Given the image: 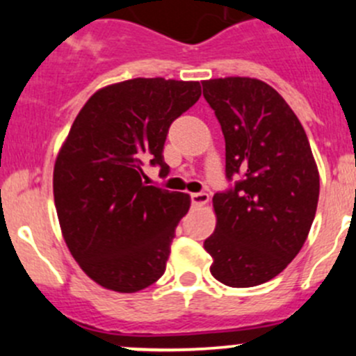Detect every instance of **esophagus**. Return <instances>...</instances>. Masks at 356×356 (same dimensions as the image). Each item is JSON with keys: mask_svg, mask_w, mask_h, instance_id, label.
Listing matches in <instances>:
<instances>
[{"mask_svg": "<svg viewBox=\"0 0 356 356\" xmlns=\"http://www.w3.org/2000/svg\"><path fill=\"white\" fill-rule=\"evenodd\" d=\"M208 200H210V196L207 193H191L193 207H203L208 203Z\"/></svg>", "mask_w": 356, "mask_h": 356, "instance_id": "34e87169", "label": "esophagus"}]
</instances>
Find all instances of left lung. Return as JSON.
<instances>
[{
	"instance_id": "left-lung-1",
	"label": "left lung",
	"mask_w": 356,
	"mask_h": 356,
	"mask_svg": "<svg viewBox=\"0 0 356 356\" xmlns=\"http://www.w3.org/2000/svg\"><path fill=\"white\" fill-rule=\"evenodd\" d=\"M201 84L225 139V177H239L213 196L210 272L231 288H253L281 274L307 241L317 165L303 125L274 88L250 77Z\"/></svg>"
}]
</instances>
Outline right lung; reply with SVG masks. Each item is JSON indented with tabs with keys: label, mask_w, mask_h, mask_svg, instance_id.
Returning <instances> with one entry per match:
<instances>
[{
	"label": "right lung",
	"mask_w": 356,
	"mask_h": 356,
	"mask_svg": "<svg viewBox=\"0 0 356 356\" xmlns=\"http://www.w3.org/2000/svg\"><path fill=\"white\" fill-rule=\"evenodd\" d=\"M201 96L200 82L131 79L88 99L53 170L60 227L72 257L103 288L141 291L163 275L189 195L146 186L143 165L163 174L168 127Z\"/></svg>",
	"instance_id": "obj_1"
}]
</instances>
